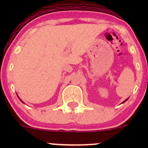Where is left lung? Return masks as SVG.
I'll return each mask as SVG.
<instances>
[{"mask_svg":"<svg viewBox=\"0 0 148 148\" xmlns=\"http://www.w3.org/2000/svg\"><path fill=\"white\" fill-rule=\"evenodd\" d=\"M127 99H128V98H127V99H125V101H123V102H122V103H124V102H125V101H127Z\"/></svg>","mask_w":148,"mask_h":148,"instance_id":"8db88e82","label":"left lung"}]
</instances>
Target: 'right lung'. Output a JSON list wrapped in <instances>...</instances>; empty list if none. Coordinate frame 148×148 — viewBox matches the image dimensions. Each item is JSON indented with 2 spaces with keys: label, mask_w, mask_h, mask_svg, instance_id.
Segmentation results:
<instances>
[{
  "label": "right lung",
  "mask_w": 148,
  "mask_h": 148,
  "mask_svg": "<svg viewBox=\"0 0 148 148\" xmlns=\"http://www.w3.org/2000/svg\"><path fill=\"white\" fill-rule=\"evenodd\" d=\"M17 96H18V95H17ZM18 98H19V97H18ZM19 99H20V100H21V101H22V102H23V101H22V100H21V99H20V98H19Z\"/></svg>",
  "instance_id": "1"
}]
</instances>
